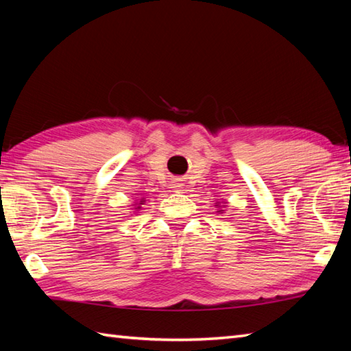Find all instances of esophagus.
Returning a JSON list of instances; mask_svg holds the SVG:
<instances>
[{"instance_id": "1", "label": "esophagus", "mask_w": 351, "mask_h": 351, "mask_svg": "<svg viewBox=\"0 0 351 351\" xmlns=\"http://www.w3.org/2000/svg\"><path fill=\"white\" fill-rule=\"evenodd\" d=\"M176 187H178V185H176Z\"/></svg>"}]
</instances>
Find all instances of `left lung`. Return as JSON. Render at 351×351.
I'll use <instances>...</instances> for the list:
<instances>
[{
    "mask_svg": "<svg viewBox=\"0 0 351 351\" xmlns=\"http://www.w3.org/2000/svg\"><path fill=\"white\" fill-rule=\"evenodd\" d=\"M215 206H217V208H219V205H215ZM220 211H223V210H220ZM220 211H219V213H220Z\"/></svg>",
    "mask_w": 351,
    "mask_h": 351,
    "instance_id": "1",
    "label": "left lung"
}]
</instances>
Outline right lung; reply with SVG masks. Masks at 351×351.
I'll list each match as a JSON object with an SVG mask.
<instances>
[{
    "label": "right lung",
    "mask_w": 351,
    "mask_h": 351,
    "mask_svg": "<svg viewBox=\"0 0 351 351\" xmlns=\"http://www.w3.org/2000/svg\"><path fill=\"white\" fill-rule=\"evenodd\" d=\"M138 208H140V206H137V210H138Z\"/></svg>",
    "instance_id": "obj_1"
}]
</instances>
